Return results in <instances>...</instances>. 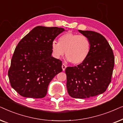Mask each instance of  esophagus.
<instances>
[{
    "instance_id": "esophagus-1",
    "label": "esophagus",
    "mask_w": 123,
    "mask_h": 123,
    "mask_svg": "<svg viewBox=\"0 0 123 123\" xmlns=\"http://www.w3.org/2000/svg\"><path fill=\"white\" fill-rule=\"evenodd\" d=\"M62 69H63V70H65V68H67V65H65V64H62Z\"/></svg>"
}]
</instances>
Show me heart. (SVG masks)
Instances as JSON below:
<instances>
[{"instance_id":"b5f03b06","label":"heart","mask_w":123,"mask_h":123,"mask_svg":"<svg viewBox=\"0 0 123 123\" xmlns=\"http://www.w3.org/2000/svg\"><path fill=\"white\" fill-rule=\"evenodd\" d=\"M91 41L87 36L77 33L67 32L59 38V43L53 41L51 50L57 58L65 53L67 59L74 65L80 64L86 60L91 51Z\"/></svg>"}]
</instances>
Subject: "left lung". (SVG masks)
<instances>
[{"mask_svg": "<svg viewBox=\"0 0 123 123\" xmlns=\"http://www.w3.org/2000/svg\"><path fill=\"white\" fill-rule=\"evenodd\" d=\"M79 32L91 41V51L83 63L65 69L68 94L73 98H86L106 91L111 80L114 55L105 37L96 32Z\"/></svg>", "mask_w": 123, "mask_h": 123, "instance_id": "obj_1", "label": "left lung"}]
</instances>
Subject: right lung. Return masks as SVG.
Returning a JSON list of instances; mask_svg holds the SVG:
<instances>
[{"label": "right lung", "instance_id": "obj_1", "mask_svg": "<svg viewBox=\"0 0 123 123\" xmlns=\"http://www.w3.org/2000/svg\"><path fill=\"white\" fill-rule=\"evenodd\" d=\"M64 30L37 26L18 43L8 75L12 87L22 96L44 97L50 82L63 70L61 60L51 56V43Z\"/></svg>", "mask_w": 123, "mask_h": 123}]
</instances>
